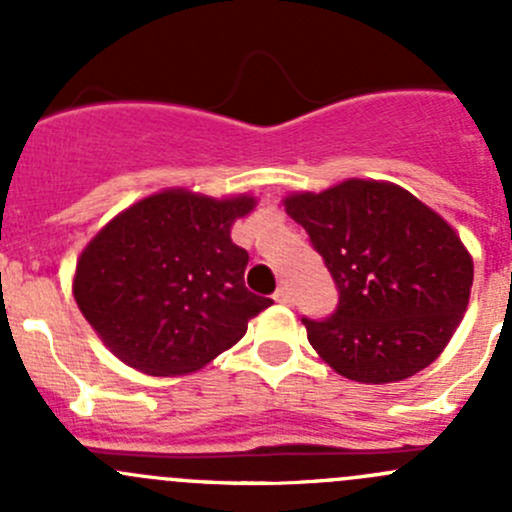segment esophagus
Returning <instances> with one entry per match:
<instances>
[{
  "instance_id": "1",
  "label": "esophagus",
  "mask_w": 512,
  "mask_h": 512,
  "mask_svg": "<svg viewBox=\"0 0 512 512\" xmlns=\"http://www.w3.org/2000/svg\"><path fill=\"white\" fill-rule=\"evenodd\" d=\"M272 299H275V302H280V304H289V302H292V294H289L287 287H280L275 294H272Z\"/></svg>"
}]
</instances>
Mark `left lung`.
Wrapping results in <instances>:
<instances>
[{
    "label": "left lung",
    "instance_id": "obj_1",
    "mask_svg": "<svg viewBox=\"0 0 512 512\" xmlns=\"http://www.w3.org/2000/svg\"><path fill=\"white\" fill-rule=\"evenodd\" d=\"M282 203L339 289L332 317L302 319L314 352L359 384H391L426 369L471 299L473 257L458 232L386 180L349 178Z\"/></svg>",
    "mask_w": 512,
    "mask_h": 512
}]
</instances>
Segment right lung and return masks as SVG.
<instances>
[{"mask_svg": "<svg viewBox=\"0 0 512 512\" xmlns=\"http://www.w3.org/2000/svg\"><path fill=\"white\" fill-rule=\"evenodd\" d=\"M252 195L210 198L160 190L118 213L84 247L74 299L101 342L123 364L180 376L240 342L272 299L245 287L250 255L232 242Z\"/></svg>", "mask_w": 512, "mask_h": 512, "instance_id": "add662e5", "label": "right lung"}]
</instances>
